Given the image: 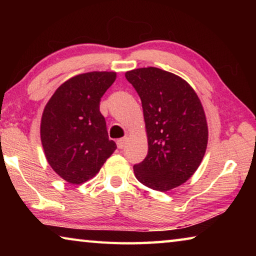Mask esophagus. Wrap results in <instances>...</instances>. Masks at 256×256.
<instances>
[{
    "mask_svg": "<svg viewBox=\"0 0 256 256\" xmlns=\"http://www.w3.org/2000/svg\"><path fill=\"white\" fill-rule=\"evenodd\" d=\"M126 142H128V138L124 136V138H118V140L116 141V144H118V146L120 149H123L124 146H125V144H126Z\"/></svg>",
    "mask_w": 256,
    "mask_h": 256,
    "instance_id": "34e87169",
    "label": "esophagus"
}]
</instances>
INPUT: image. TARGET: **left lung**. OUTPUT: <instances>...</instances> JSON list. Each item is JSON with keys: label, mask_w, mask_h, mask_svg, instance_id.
Listing matches in <instances>:
<instances>
[{"label": "left lung", "mask_w": 256, "mask_h": 256, "mask_svg": "<svg viewBox=\"0 0 256 256\" xmlns=\"http://www.w3.org/2000/svg\"><path fill=\"white\" fill-rule=\"evenodd\" d=\"M141 99L148 154L133 166L136 180L166 192L185 183L203 159L208 125L198 94L182 78L158 68L125 73Z\"/></svg>", "instance_id": "1"}]
</instances>
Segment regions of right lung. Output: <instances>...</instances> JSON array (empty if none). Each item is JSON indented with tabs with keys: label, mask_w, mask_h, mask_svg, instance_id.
Returning <instances> with one entry per match:
<instances>
[{
	"label": "right lung",
	"mask_w": 256,
	"mask_h": 256,
	"mask_svg": "<svg viewBox=\"0 0 256 256\" xmlns=\"http://www.w3.org/2000/svg\"><path fill=\"white\" fill-rule=\"evenodd\" d=\"M116 79L115 72H88L60 84L42 112L40 138L56 174L81 184L97 174L116 150L108 138L100 99Z\"/></svg>",
	"instance_id": "add662e5"
}]
</instances>
